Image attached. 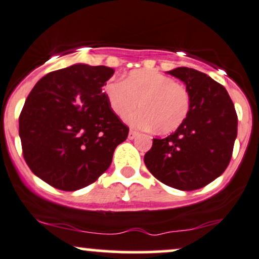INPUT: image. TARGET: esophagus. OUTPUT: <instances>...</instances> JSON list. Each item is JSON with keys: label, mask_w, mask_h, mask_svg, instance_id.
Wrapping results in <instances>:
<instances>
[{"label": "esophagus", "mask_w": 259, "mask_h": 259, "mask_svg": "<svg viewBox=\"0 0 259 259\" xmlns=\"http://www.w3.org/2000/svg\"><path fill=\"white\" fill-rule=\"evenodd\" d=\"M138 132H136V130H134V129H130V132H129V139H134L135 138V136H138Z\"/></svg>", "instance_id": "esophagus-1"}]
</instances>
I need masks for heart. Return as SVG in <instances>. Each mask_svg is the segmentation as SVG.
<instances>
[{"mask_svg": "<svg viewBox=\"0 0 259 259\" xmlns=\"http://www.w3.org/2000/svg\"><path fill=\"white\" fill-rule=\"evenodd\" d=\"M103 91L118 117H126L136 107H141L127 120L142 129L154 127L159 134L177 130L190 111V95L185 86L154 70H134L124 81L107 82Z\"/></svg>", "mask_w": 259, "mask_h": 259, "instance_id": "b5f03b06", "label": "heart"}]
</instances>
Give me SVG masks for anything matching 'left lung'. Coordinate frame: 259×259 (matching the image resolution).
<instances>
[{"label": "left lung", "instance_id": "left-lung-1", "mask_svg": "<svg viewBox=\"0 0 259 259\" xmlns=\"http://www.w3.org/2000/svg\"><path fill=\"white\" fill-rule=\"evenodd\" d=\"M168 74L185 82L190 111L174 133L153 139L144 160L160 183L192 191L212 183L227 169L237 135V114L224 86L207 74L186 67Z\"/></svg>", "mask_w": 259, "mask_h": 259}]
</instances>
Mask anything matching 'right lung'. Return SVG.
<instances>
[{
	"instance_id": "1",
	"label": "right lung",
	"mask_w": 259,
	"mask_h": 259,
	"mask_svg": "<svg viewBox=\"0 0 259 259\" xmlns=\"http://www.w3.org/2000/svg\"><path fill=\"white\" fill-rule=\"evenodd\" d=\"M114 69L74 64L41 78L19 115L23 157L55 189L75 191L95 183L112 163L129 127L102 91Z\"/></svg>"
}]
</instances>
